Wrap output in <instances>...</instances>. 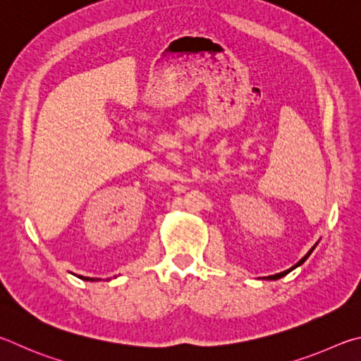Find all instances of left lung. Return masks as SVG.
Segmentation results:
<instances>
[{
	"instance_id": "1",
	"label": "left lung",
	"mask_w": 361,
	"mask_h": 361,
	"mask_svg": "<svg viewBox=\"0 0 361 361\" xmlns=\"http://www.w3.org/2000/svg\"><path fill=\"white\" fill-rule=\"evenodd\" d=\"M315 245H317V244H315ZM315 245H314V247H312V249H311V250H309V252H307V254H306V255H305V257H302V258H301V260H300V262H298V263H296V264H295V267H292V268H290V269H287V271H282V273H279V274H274V276H268V277H263V279H269V281H276V279H281V277H283V276H287V274H288V273H290V271H292V269H295V268H296V267H300V264H302V263H305V262H306V260H307V257H309V255H311V254H312V250H314V249H315Z\"/></svg>"
}]
</instances>
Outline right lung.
Wrapping results in <instances>:
<instances>
[{"label":"right lung","mask_w":361,"mask_h":361,"mask_svg":"<svg viewBox=\"0 0 361 361\" xmlns=\"http://www.w3.org/2000/svg\"><path fill=\"white\" fill-rule=\"evenodd\" d=\"M78 277H80L82 281H92V282L93 281H99V279H93V277H84V276H78Z\"/></svg>","instance_id":"right-lung-1"}]
</instances>
